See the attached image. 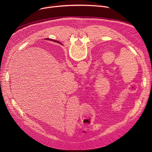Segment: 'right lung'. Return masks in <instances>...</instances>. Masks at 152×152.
I'll use <instances>...</instances> for the list:
<instances>
[{
  "instance_id": "obj_1",
  "label": "right lung",
  "mask_w": 152,
  "mask_h": 152,
  "mask_svg": "<svg viewBox=\"0 0 152 152\" xmlns=\"http://www.w3.org/2000/svg\"><path fill=\"white\" fill-rule=\"evenodd\" d=\"M47 40H50V41H53V42H59L58 41H55V40H53V39H47Z\"/></svg>"
}]
</instances>
